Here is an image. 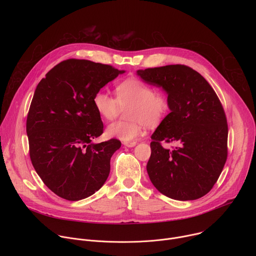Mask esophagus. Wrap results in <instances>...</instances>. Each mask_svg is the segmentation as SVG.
<instances>
[{"label": "esophagus", "mask_w": 256, "mask_h": 256, "mask_svg": "<svg viewBox=\"0 0 256 256\" xmlns=\"http://www.w3.org/2000/svg\"><path fill=\"white\" fill-rule=\"evenodd\" d=\"M124 144L126 146V147L132 148V147H134V146L136 144V142H124Z\"/></svg>", "instance_id": "1"}]
</instances>
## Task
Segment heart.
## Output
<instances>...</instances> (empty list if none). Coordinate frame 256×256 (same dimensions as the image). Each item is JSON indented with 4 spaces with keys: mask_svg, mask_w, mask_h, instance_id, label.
I'll return each instance as SVG.
<instances>
[{
    "mask_svg": "<svg viewBox=\"0 0 256 256\" xmlns=\"http://www.w3.org/2000/svg\"><path fill=\"white\" fill-rule=\"evenodd\" d=\"M116 95L99 90L93 97V105L104 120H114L126 110V120H118L107 126L109 136L124 142L136 140L146 126L160 124L169 110V98L165 91L154 90L152 86L140 79H126L116 85Z\"/></svg>",
    "mask_w": 256,
    "mask_h": 256,
    "instance_id": "heart-1",
    "label": "heart"
}]
</instances>
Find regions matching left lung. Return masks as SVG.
I'll list each match as a JSON object with an SVG mask.
<instances>
[{
  "mask_svg": "<svg viewBox=\"0 0 256 256\" xmlns=\"http://www.w3.org/2000/svg\"><path fill=\"white\" fill-rule=\"evenodd\" d=\"M138 75L168 94L170 114L151 138L147 171L153 186L177 200L206 196L228 156V124L222 103L208 81L184 64L138 70ZM162 141L178 142L173 150Z\"/></svg>",
  "mask_w": 256,
  "mask_h": 256,
  "instance_id": "8db88e82",
  "label": "left lung"
}]
</instances>
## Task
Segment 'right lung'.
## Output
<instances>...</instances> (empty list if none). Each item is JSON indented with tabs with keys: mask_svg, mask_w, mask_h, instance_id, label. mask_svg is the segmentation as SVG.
Here are the masks:
<instances>
[{
	"mask_svg": "<svg viewBox=\"0 0 256 256\" xmlns=\"http://www.w3.org/2000/svg\"><path fill=\"white\" fill-rule=\"evenodd\" d=\"M124 70L87 60L70 58L54 66L35 89L26 132L32 165L44 184L66 200L99 190L122 142L92 140L103 134L93 97Z\"/></svg>",
	"mask_w": 256,
	"mask_h": 256,
	"instance_id": "1",
	"label": "right lung"
}]
</instances>
